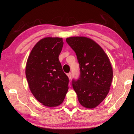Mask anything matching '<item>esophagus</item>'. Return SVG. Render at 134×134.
Wrapping results in <instances>:
<instances>
[{
  "label": "esophagus",
  "instance_id": "esophagus-1",
  "mask_svg": "<svg viewBox=\"0 0 134 134\" xmlns=\"http://www.w3.org/2000/svg\"><path fill=\"white\" fill-rule=\"evenodd\" d=\"M71 76L72 75H71V72H69V73L67 74V76H68V77H69V79H70V80L71 79Z\"/></svg>",
  "mask_w": 134,
  "mask_h": 134
}]
</instances>
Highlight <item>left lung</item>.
I'll use <instances>...</instances> for the list:
<instances>
[{
  "label": "left lung",
  "mask_w": 134,
  "mask_h": 134,
  "mask_svg": "<svg viewBox=\"0 0 134 134\" xmlns=\"http://www.w3.org/2000/svg\"><path fill=\"white\" fill-rule=\"evenodd\" d=\"M66 42L76 53L80 67L77 80L72 86L83 107L96 108L108 94L113 70L108 55L99 44L85 37L67 38Z\"/></svg>",
  "instance_id": "1"
}]
</instances>
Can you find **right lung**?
<instances>
[{"instance_id":"right-lung-1","label":"right lung","mask_w":134,"mask_h":134,"mask_svg":"<svg viewBox=\"0 0 134 134\" xmlns=\"http://www.w3.org/2000/svg\"><path fill=\"white\" fill-rule=\"evenodd\" d=\"M63 44L62 38H43L34 47L26 62L25 74L31 92L48 107L62 104L69 89V78L58 59Z\"/></svg>"}]
</instances>
